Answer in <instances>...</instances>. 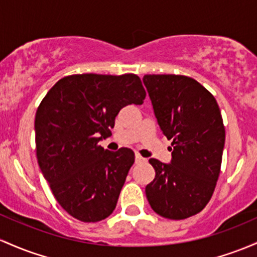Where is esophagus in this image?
<instances>
[{
  "instance_id": "esophagus-1",
  "label": "esophagus",
  "mask_w": 257,
  "mask_h": 257,
  "mask_svg": "<svg viewBox=\"0 0 257 257\" xmlns=\"http://www.w3.org/2000/svg\"><path fill=\"white\" fill-rule=\"evenodd\" d=\"M145 161V159L144 157L140 156V155H135V163H140V162H144Z\"/></svg>"
}]
</instances>
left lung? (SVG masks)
Segmentation results:
<instances>
[{
	"instance_id": "8db88e82",
	"label": "left lung",
	"mask_w": 257,
	"mask_h": 257,
	"mask_svg": "<svg viewBox=\"0 0 257 257\" xmlns=\"http://www.w3.org/2000/svg\"><path fill=\"white\" fill-rule=\"evenodd\" d=\"M144 84L163 134L172 140L170 165L149 160L156 176L146 185L157 215L185 219L208 204L219 177L225 131L216 98L195 79L146 74Z\"/></svg>"
}]
</instances>
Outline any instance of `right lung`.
Segmentation results:
<instances>
[{"label": "right lung", "mask_w": 257, "mask_h": 257, "mask_svg": "<svg viewBox=\"0 0 257 257\" xmlns=\"http://www.w3.org/2000/svg\"><path fill=\"white\" fill-rule=\"evenodd\" d=\"M146 97L137 74H73L60 79L35 115L36 157L58 204L81 222L113 212L134 152H112L98 142L111 137L124 106Z\"/></svg>", "instance_id": "right-lung-1"}]
</instances>
